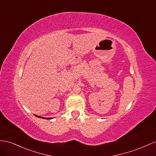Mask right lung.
<instances>
[{
    "instance_id": "add662e5",
    "label": "right lung",
    "mask_w": 156,
    "mask_h": 156,
    "mask_svg": "<svg viewBox=\"0 0 156 156\" xmlns=\"http://www.w3.org/2000/svg\"><path fill=\"white\" fill-rule=\"evenodd\" d=\"M36 115V116H37V117H38V118H44L43 117L38 116V115ZM45 119H51V118H45Z\"/></svg>"
}]
</instances>
